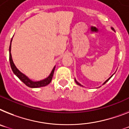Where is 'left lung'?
Segmentation results:
<instances>
[{
    "label": "left lung",
    "instance_id": "left-lung-1",
    "mask_svg": "<svg viewBox=\"0 0 129 129\" xmlns=\"http://www.w3.org/2000/svg\"><path fill=\"white\" fill-rule=\"evenodd\" d=\"M111 29L113 30V31H114V29H113V27H111ZM113 75H111V77H110V78H109V79H107V80H106V81H105L104 83H103V85H104V84H106V83H107V82H108V81H109V80H110V79H111V77L113 76ZM75 83H77V85H79V86H83V85H81V84H80V83H79V82H77V81H76V79H75Z\"/></svg>",
    "mask_w": 129,
    "mask_h": 129
}]
</instances>
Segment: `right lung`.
<instances>
[{
    "label": "right lung",
    "instance_id": "right-lung-1",
    "mask_svg": "<svg viewBox=\"0 0 129 129\" xmlns=\"http://www.w3.org/2000/svg\"><path fill=\"white\" fill-rule=\"evenodd\" d=\"M12 41V38L10 41V45L9 48V59H10V66H11L12 70L13 73L16 75V76L19 78V79L22 81L23 83H24L25 85H26L27 86L30 87V88H39V87H42V86H44L48 85L49 83H50L52 79L53 75H54V72L55 68L56 66L54 67L53 70H52L51 73L50 74L49 76L46 79H44L43 80L39 81H33L30 79L29 78L27 77L25 75L23 74L18 70V68H16L15 64L14 63V61L12 60V54H11V43Z\"/></svg>",
    "mask_w": 129,
    "mask_h": 129
}]
</instances>
